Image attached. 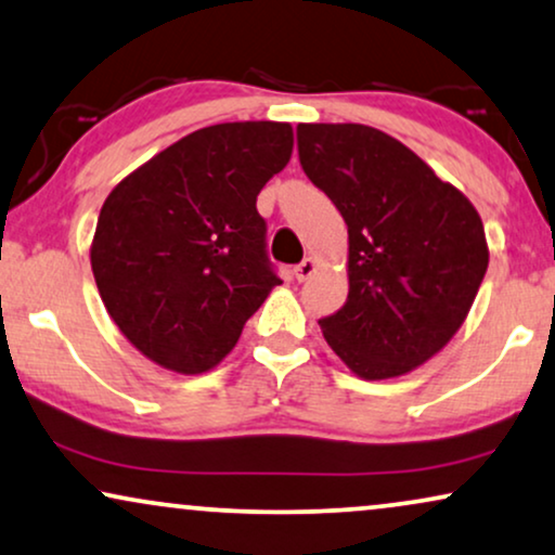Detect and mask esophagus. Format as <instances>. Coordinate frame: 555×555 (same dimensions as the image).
Masks as SVG:
<instances>
[{"label": "esophagus", "mask_w": 555, "mask_h": 555, "mask_svg": "<svg viewBox=\"0 0 555 555\" xmlns=\"http://www.w3.org/2000/svg\"><path fill=\"white\" fill-rule=\"evenodd\" d=\"M317 271V261L314 258H305L299 266H294V276L299 279V282H305V279L312 276V273Z\"/></svg>", "instance_id": "obj_1"}]
</instances>
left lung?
Listing matches in <instances>:
<instances>
[{
  "instance_id": "8db88e82",
  "label": "left lung",
  "mask_w": 555,
  "mask_h": 555,
  "mask_svg": "<svg viewBox=\"0 0 555 555\" xmlns=\"http://www.w3.org/2000/svg\"><path fill=\"white\" fill-rule=\"evenodd\" d=\"M299 162L347 223L345 307L320 320L363 380L431 360L467 320L490 248L475 205L452 182L365 124H299Z\"/></svg>"
}]
</instances>
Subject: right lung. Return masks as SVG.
I'll use <instances>...</instances> for the list:
<instances>
[{
	"instance_id": "add662e5",
	"label": "right lung",
	"mask_w": 555,
	"mask_h": 555,
	"mask_svg": "<svg viewBox=\"0 0 555 555\" xmlns=\"http://www.w3.org/2000/svg\"><path fill=\"white\" fill-rule=\"evenodd\" d=\"M292 150V124H216L108 192L91 241L93 279L111 320L152 363L212 371L282 284L256 197Z\"/></svg>"
}]
</instances>
